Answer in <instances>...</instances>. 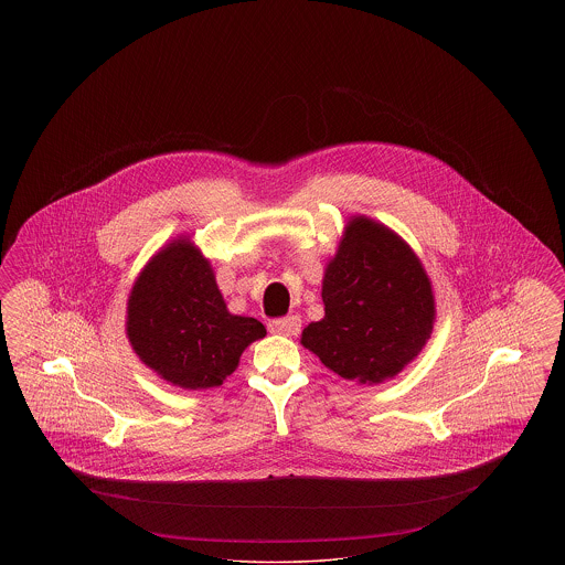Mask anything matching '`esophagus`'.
Returning <instances> with one entry per match:
<instances>
[{
  "label": "esophagus",
  "instance_id": "obj_1",
  "mask_svg": "<svg viewBox=\"0 0 565 565\" xmlns=\"http://www.w3.org/2000/svg\"><path fill=\"white\" fill-rule=\"evenodd\" d=\"M270 332L275 334H284V337H295L300 330V320L296 316H288V318H281V320H273L269 323Z\"/></svg>",
  "mask_w": 565,
  "mask_h": 565
}]
</instances>
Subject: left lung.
<instances>
[{"label":"left lung","instance_id":"8db88e82","mask_svg":"<svg viewBox=\"0 0 565 565\" xmlns=\"http://www.w3.org/2000/svg\"><path fill=\"white\" fill-rule=\"evenodd\" d=\"M323 318L300 343L332 373L381 383L398 375L430 339L436 305L428 273L394 231L353 215L323 270Z\"/></svg>","mask_w":565,"mask_h":565}]
</instances>
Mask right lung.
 <instances>
[{
    "label": "right lung",
    "instance_id": "obj_1",
    "mask_svg": "<svg viewBox=\"0 0 565 565\" xmlns=\"http://www.w3.org/2000/svg\"><path fill=\"white\" fill-rule=\"evenodd\" d=\"M267 328L233 316L207 258L180 237L161 247L135 279L127 302V337L139 360L182 390L222 385L243 351Z\"/></svg>",
    "mask_w": 565,
    "mask_h": 565
}]
</instances>
